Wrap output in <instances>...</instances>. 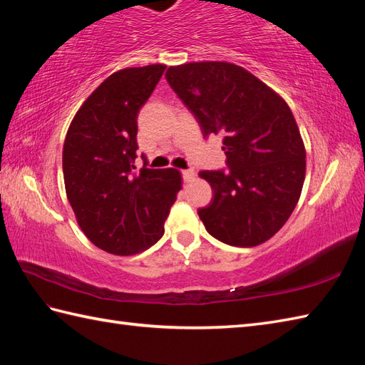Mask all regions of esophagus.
I'll use <instances>...</instances> for the list:
<instances>
[{
  "instance_id": "1",
  "label": "esophagus",
  "mask_w": 365,
  "mask_h": 365,
  "mask_svg": "<svg viewBox=\"0 0 365 365\" xmlns=\"http://www.w3.org/2000/svg\"><path fill=\"white\" fill-rule=\"evenodd\" d=\"M182 177L185 182H192L196 178V173L192 169H185V170H182Z\"/></svg>"
}]
</instances>
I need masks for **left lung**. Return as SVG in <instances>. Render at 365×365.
Here are the masks:
<instances>
[{"label": "left lung", "mask_w": 365, "mask_h": 365, "mask_svg": "<svg viewBox=\"0 0 365 365\" xmlns=\"http://www.w3.org/2000/svg\"><path fill=\"white\" fill-rule=\"evenodd\" d=\"M166 80L204 136H224L229 170H202L213 199L199 208L208 234L252 247L281 229L297 207L306 149L285 100L246 68L221 61L168 68Z\"/></svg>", "instance_id": "8db88e82"}]
</instances>
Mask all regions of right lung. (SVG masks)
<instances>
[{"instance_id": "add662e5", "label": "right lung", "mask_w": 365, "mask_h": 365, "mask_svg": "<svg viewBox=\"0 0 365 365\" xmlns=\"http://www.w3.org/2000/svg\"><path fill=\"white\" fill-rule=\"evenodd\" d=\"M165 64L114 72L76 111L67 130L63 170L76 222L92 243L115 255L149 250L165 221L182 175L174 168L133 169L138 113L160 81Z\"/></svg>"}]
</instances>
